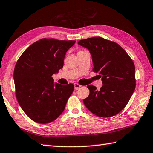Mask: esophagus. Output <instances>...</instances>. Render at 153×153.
I'll use <instances>...</instances> for the list:
<instances>
[{
	"instance_id": "esophagus-1",
	"label": "esophagus",
	"mask_w": 153,
	"mask_h": 153,
	"mask_svg": "<svg viewBox=\"0 0 153 153\" xmlns=\"http://www.w3.org/2000/svg\"><path fill=\"white\" fill-rule=\"evenodd\" d=\"M82 85H80L78 83H74V89H76V90H77L79 88H80Z\"/></svg>"
}]
</instances>
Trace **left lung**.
<instances>
[{"mask_svg": "<svg viewBox=\"0 0 153 153\" xmlns=\"http://www.w3.org/2000/svg\"><path fill=\"white\" fill-rule=\"evenodd\" d=\"M78 44L88 49L92 58L93 71L101 77L100 90L89 85V96L83 103L101 117L114 116L124 109L135 89V68L124 49L114 42L101 37L81 40Z\"/></svg>", "mask_w": 153, "mask_h": 153, "instance_id": "1", "label": "left lung"}]
</instances>
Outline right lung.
I'll use <instances>...</instances> for the list:
<instances>
[{
    "label": "right lung",
    "instance_id": "obj_1",
    "mask_svg": "<svg viewBox=\"0 0 153 153\" xmlns=\"http://www.w3.org/2000/svg\"><path fill=\"white\" fill-rule=\"evenodd\" d=\"M75 42L41 39L30 45L17 61L14 70L16 99L32 121L48 123L64 111L74 85L54 83L52 76L63 68L65 53Z\"/></svg>",
    "mask_w": 153,
    "mask_h": 153
}]
</instances>
